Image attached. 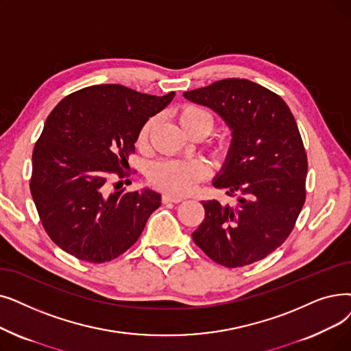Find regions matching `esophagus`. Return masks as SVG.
<instances>
[{"instance_id":"34e87169","label":"esophagus","mask_w":351,"mask_h":351,"mask_svg":"<svg viewBox=\"0 0 351 351\" xmlns=\"http://www.w3.org/2000/svg\"><path fill=\"white\" fill-rule=\"evenodd\" d=\"M162 202H163V204H169V202H172V204H179V202H182V197H179V196H172V195H163V196H162Z\"/></svg>"}]
</instances>
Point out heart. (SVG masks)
Returning <instances> with one entry per match:
<instances>
[{"mask_svg":"<svg viewBox=\"0 0 351 351\" xmlns=\"http://www.w3.org/2000/svg\"><path fill=\"white\" fill-rule=\"evenodd\" d=\"M178 120L186 133L202 130L206 134L213 128L212 116L196 106H184L178 112ZM155 119H149L138 134V145H145ZM217 152H223L219 146ZM209 175L208 165L201 159H162L149 166L147 180L156 189L169 195L182 196L192 192L195 186Z\"/></svg>","mask_w":351,"mask_h":351,"instance_id":"heart-1","label":"heart"}]
</instances>
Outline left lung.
Returning a JSON list of instances; mask_svg holds the SVG:
<instances>
[{
	"mask_svg": "<svg viewBox=\"0 0 351 351\" xmlns=\"http://www.w3.org/2000/svg\"><path fill=\"white\" fill-rule=\"evenodd\" d=\"M184 96L217 112L232 132L212 184L235 201H204L205 219L193 242L228 268L260 261L291 234L306 202L308 165L295 119L278 95L245 79L219 80Z\"/></svg>",
	"mask_w": 351,
	"mask_h": 351,
	"instance_id": "obj_1",
	"label": "left lung"
}]
</instances>
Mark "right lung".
Listing matches in <instances>:
<instances>
[{"label": "right lung", "mask_w": 351, "mask_h": 351, "mask_svg": "<svg viewBox=\"0 0 351 351\" xmlns=\"http://www.w3.org/2000/svg\"><path fill=\"white\" fill-rule=\"evenodd\" d=\"M173 96V91L158 97L121 84H97L56 106L33 150L29 189L57 247L101 264L139 239L150 213L160 206V195L152 189L112 192L109 178L126 175L123 167L141 129Z\"/></svg>", "instance_id": "right-lung-1"}]
</instances>
